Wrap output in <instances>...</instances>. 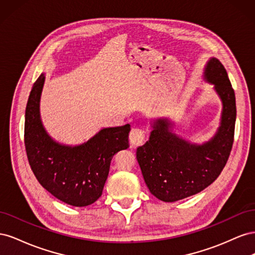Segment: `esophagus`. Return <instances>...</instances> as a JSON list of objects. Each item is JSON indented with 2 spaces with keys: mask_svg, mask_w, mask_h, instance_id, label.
<instances>
[{
  "mask_svg": "<svg viewBox=\"0 0 255 255\" xmlns=\"http://www.w3.org/2000/svg\"><path fill=\"white\" fill-rule=\"evenodd\" d=\"M128 139H129L130 144H132L133 146H137V145L142 144L145 140L144 130L139 128H132V129H130V132H129Z\"/></svg>",
  "mask_w": 255,
  "mask_h": 255,
  "instance_id": "obj_1",
  "label": "esophagus"
}]
</instances>
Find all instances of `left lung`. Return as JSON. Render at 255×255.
I'll return each instance as SVG.
<instances>
[{"instance_id":"obj_1","label":"left lung","mask_w":255,"mask_h":255,"mask_svg":"<svg viewBox=\"0 0 255 255\" xmlns=\"http://www.w3.org/2000/svg\"><path fill=\"white\" fill-rule=\"evenodd\" d=\"M205 79L215 85L222 101L221 126L211 141L191 144L169 130L166 119L154 122L149 140L136 152L144 182L153 196L165 202L196 195L217 179L229 159L234 141L236 102L226 68L212 58Z\"/></svg>"}]
</instances>
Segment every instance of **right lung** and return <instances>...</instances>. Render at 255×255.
Returning <instances> with one entry per match:
<instances>
[{
	"mask_svg": "<svg viewBox=\"0 0 255 255\" xmlns=\"http://www.w3.org/2000/svg\"><path fill=\"white\" fill-rule=\"evenodd\" d=\"M44 83H34L25 110L24 144L30 168L41 186L60 201L73 206L90 205L101 197L116 153L128 148L130 126L103 128L81 145L54 141L45 132L39 115Z\"/></svg>",
	"mask_w": 255,
	"mask_h": 255,
	"instance_id": "obj_1",
	"label": "right lung"
}]
</instances>
